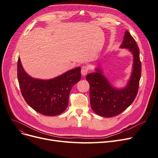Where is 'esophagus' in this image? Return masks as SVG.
<instances>
[{
    "label": "esophagus",
    "instance_id": "34e87169",
    "mask_svg": "<svg viewBox=\"0 0 158 158\" xmlns=\"http://www.w3.org/2000/svg\"><path fill=\"white\" fill-rule=\"evenodd\" d=\"M88 72V68L86 66H83V67L81 68V74L83 76H85V75L87 74Z\"/></svg>",
    "mask_w": 158,
    "mask_h": 158
}]
</instances>
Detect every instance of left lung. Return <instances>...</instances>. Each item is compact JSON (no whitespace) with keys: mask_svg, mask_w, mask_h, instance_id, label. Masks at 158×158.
I'll use <instances>...</instances> for the list:
<instances>
[{"mask_svg":"<svg viewBox=\"0 0 158 158\" xmlns=\"http://www.w3.org/2000/svg\"><path fill=\"white\" fill-rule=\"evenodd\" d=\"M120 48L127 49L133 56L132 73L125 86H114L105 76L100 66L86 77L90 85L92 109L102 117L111 118L121 114L132 103L138 94L141 73L139 50L128 31H125Z\"/></svg>","mask_w":158,"mask_h":158,"instance_id":"1","label":"left lung"}]
</instances>
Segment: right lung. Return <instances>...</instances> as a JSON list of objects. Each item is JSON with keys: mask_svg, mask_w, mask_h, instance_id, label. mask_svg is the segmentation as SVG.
<instances>
[{"mask_svg": "<svg viewBox=\"0 0 158 158\" xmlns=\"http://www.w3.org/2000/svg\"><path fill=\"white\" fill-rule=\"evenodd\" d=\"M17 77L22 95L28 105L41 114L55 116L63 113L67 108L71 89L81 78V67L52 79H40L27 73L19 58Z\"/></svg>", "mask_w": 158, "mask_h": 158, "instance_id": "1", "label": "right lung"}]
</instances>
